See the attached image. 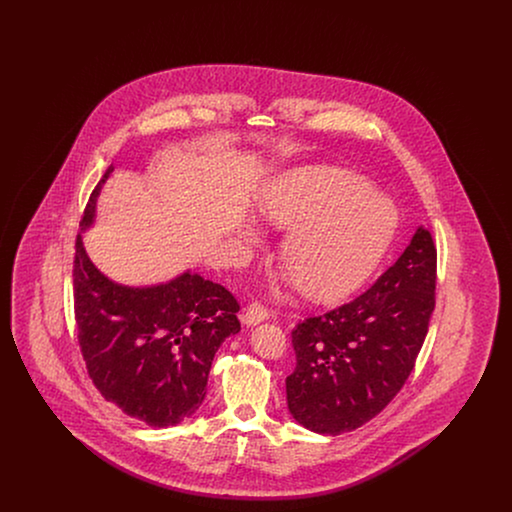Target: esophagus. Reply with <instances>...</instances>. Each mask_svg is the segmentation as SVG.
I'll return each mask as SVG.
<instances>
[{"label":"esophagus","instance_id":"1","mask_svg":"<svg viewBox=\"0 0 512 512\" xmlns=\"http://www.w3.org/2000/svg\"><path fill=\"white\" fill-rule=\"evenodd\" d=\"M267 318V309H265L263 305H259V303L247 305L244 309V313H242V322H244L245 326H257V324L265 322Z\"/></svg>","mask_w":512,"mask_h":512}]
</instances>
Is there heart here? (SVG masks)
<instances>
[{
    "mask_svg": "<svg viewBox=\"0 0 512 512\" xmlns=\"http://www.w3.org/2000/svg\"><path fill=\"white\" fill-rule=\"evenodd\" d=\"M263 219L292 228L280 259L293 284L311 299L336 301L353 292L380 263L393 236L390 203L370 194L349 171L305 167L270 186L259 201ZM245 238L257 230L245 226Z\"/></svg>",
    "mask_w": 512,
    "mask_h": 512,
    "instance_id": "b5f03b06",
    "label": "heart"
}]
</instances>
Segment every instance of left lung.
Segmentation results:
<instances>
[{"instance_id":"obj_1","label":"left lung","mask_w":512,"mask_h":512,"mask_svg":"<svg viewBox=\"0 0 512 512\" xmlns=\"http://www.w3.org/2000/svg\"><path fill=\"white\" fill-rule=\"evenodd\" d=\"M436 245L418 226L411 244L363 295L292 332L297 365L288 409L311 432L340 436L374 418L403 388L436 307Z\"/></svg>"}]
</instances>
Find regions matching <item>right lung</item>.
I'll list each match as a JSON object with an SVG mask.
<instances>
[{
	"label": "right lung",
	"mask_w": 512,
	"mask_h": 512,
	"mask_svg": "<svg viewBox=\"0 0 512 512\" xmlns=\"http://www.w3.org/2000/svg\"><path fill=\"white\" fill-rule=\"evenodd\" d=\"M90 195L80 230L96 220L101 186ZM74 317L80 351L99 393L151 428L176 426L201 407L222 341L240 332L234 295L186 270L155 286H122L74 253Z\"/></svg>",
	"instance_id": "add662e5"
}]
</instances>
